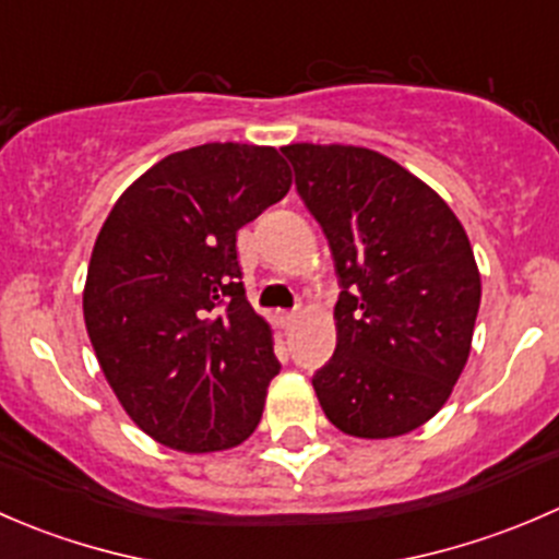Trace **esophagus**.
I'll return each mask as SVG.
<instances>
[{"label": "esophagus", "instance_id": "esophagus-1", "mask_svg": "<svg viewBox=\"0 0 559 559\" xmlns=\"http://www.w3.org/2000/svg\"><path fill=\"white\" fill-rule=\"evenodd\" d=\"M295 321H297V311H281L278 313V324L284 326V330H289V326L295 324Z\"/></svg>", "mask_w": 559, "mask_h": 559}]
</instances>
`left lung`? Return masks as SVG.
Returning <instances> with one entry per match:
<instances>
[{"label": "left lung", "instance_id": "8db88e82", "mask_svg": "<svg viewBox=\"0 0 559 559\" xmlns=\"http://www.w3.org/2000/svg\"><path fill=\"white\" fill-rule=\"evenodd\" d=\"M281 151L341 284L337 346L313 373L316 397L346 436H405L441 411L471 354L481 302L471 240L430 186L376 151Z\"/></svg>", "mask_w": 559, "mask_h": 559}]
</instances>
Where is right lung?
Here are the masks:
<instances>
[{
  "label": "right lung",
  "mask_w": 559,
  "mask_h": 559,
  "mask_svg": "<svg viewBox=\"0 0 559 559\" xmlns=\"http://www.w3.org/2000/svg\"><path fill=\"white\" fill-rule=\"evenodd\" d=\"M289 186L270 145L205 143L140 175L99 229L86 330L118 403L154 441L202 454L257 430L281 365L246 300L238 229Z\"/></svg>",
  "instance_id": "obj_1"
}]
</instances>
